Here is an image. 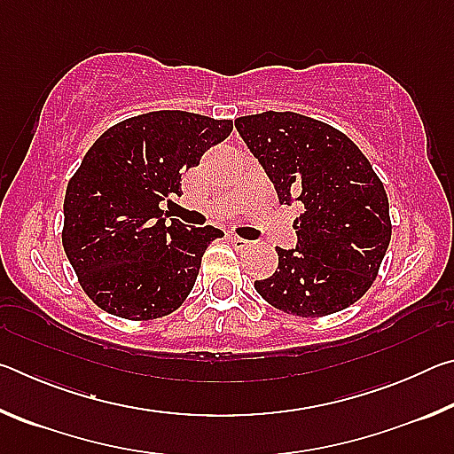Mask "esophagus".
<instances>
[{
	"mask_svg": "<svg viewBox=\"0 0 454 454\" xmlns=\"http://www.w3.org/2000/svg\"><path fill=\"white\" fill-rule=\"evenodd\" d=\"M228 238H230V242H232L238 250H242V248H248V240H246V238H240V236H236L234 232H230L228 234Z\"/></svg>",
	"mask_w": 454,
	"mask_h": 454,
	"instance_id": "esophagus-1",
	"label": "esophagus"
}]
</instances>
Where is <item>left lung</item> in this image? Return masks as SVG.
Instances as JSON below:
<instances>
[{"label":"left lung","instance_id":"8db88e82","mask_svg":"<svg viewBox=\"0 0 454 454\" xmlns=\"http://www.w3.org/2000/svg\"><path fill=\"white\" fill-rule=\"evenodd\" d=\"M274 184L280 204L302 206L296 248L254 288L294 317H326L372 286L390 242L388 198L371 162L348 136L296 112H262L234 121Z\"/></svg>","mask_w":454,"mask_h":454}]
</instances>
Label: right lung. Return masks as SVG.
<instances>
[{"label":"right lung","mask_w":454,"mask_h":454,"mask_svg":"<svg viewBox=\"0 0 454 454\" xmlns=\"http://www.w3.org/2000/svg\"><path fill=\"white\" fill-rule=\"evenodd\" d=\"M234 124L160 110L128 118L98 137L67 182L66 256L99 309L129 320L174 312L194 288L218 228H190L162 210L182 194V172L200 164Z\"/></svg>","instance_id":"add662e5"}]
</instances>
